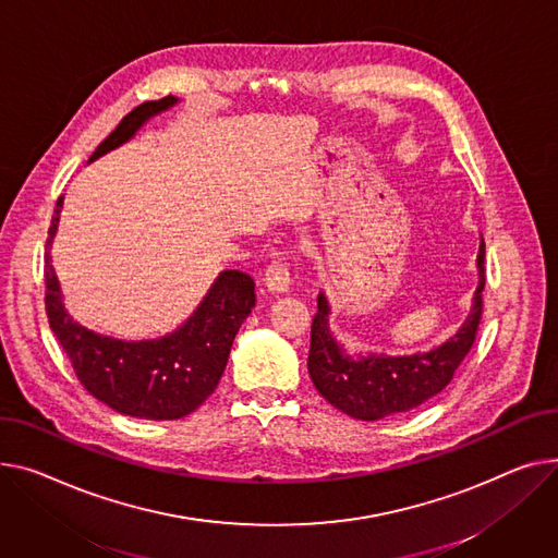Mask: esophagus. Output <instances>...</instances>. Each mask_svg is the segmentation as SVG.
Here are the masks:
<instances>
[{"mask_svg": "<svg viewBox=\"0 0 558 558\" xmlns=\"http://www.w3.org/2000/svg\"><path fill=\"white\" fill-rule=\"evenodd\" d=\"M289 267L282 259H276L265 271V284L271 293H287L289 291Z\"/></svg>", "mask_w": 558, "mask_h": 558, "instance_id": "esophagus-1", "label": "esophagus"}]
</instances>
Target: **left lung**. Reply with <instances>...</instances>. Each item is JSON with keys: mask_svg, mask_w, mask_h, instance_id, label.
Segmentation results:
<instances>
[{"mask_svg": "<svg viewBox=\"0 0 558 558\" xmlns=\"http://www.w3.org/2000/svg\"><path fill=\"white\" fill-rule=\"evenodd\" d=\"M477 289L462 327L447 343L430 352L411 356L348 354L329 329V303L318 293V312L312 323L310 377L316 390L341 413L375 422L415 411L417 405L447 388L458 365L469 354L482 318V289H485V240L477 251Z\"/></svg>", "mask_w": 558, "mask_h": 558, "instance_id": "left-lung-1", "label": "left lung"}]
</instances>
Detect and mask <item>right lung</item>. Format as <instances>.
I'll return each mask as SVG.
<instances>
[{
    "label": "right lung",
    "mask_w": 558,
    "mask_h": 558,
    "mask_svg": "<svg viewBox=\"0 0 558 558\" xmlns=\"http://www.w3.org/2000/svg\"><path fill=\"white\" fill-rule=\"evenodd\" d=\"M177 105L174 96L147 100L134 107L89 157V163L130 141L141 125ZM62 199L49 227L45 282L47 316L73 373L81 384L117 413L141 420H179L213 395L231 354L240 325L255 305L251 276L221 271L195 314L168 337L153 341H121L102 337L73 320L62 303V289L51 265L49 246L56 238Z\"/></svg>",
    "instance_id": "obj_1"
}]
</instances>
